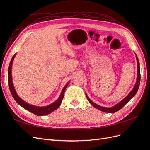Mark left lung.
<instances>
[{"label":"left lung","instance_id":"obj_1","mask_svg":"<svg viewBox=\"0 0 150 150\" xmlns=\"http://www.w3.org/2000/svg\"><path fill=\"white\" fill-rule=\"evenodd\" d=\"M136 57H137V66H138V72H137V83H136L134 87L133 88V90L131 91L130 92V93L124 99H122V100L118 104H117L116 105H115V106L111 107V108H104V107H102L98 105V104H95L94 103H93L91 100H90V99L88 98V96H87V94H86V96L87 99H88V101H89V103L92 104V105L94 107L96 108L98 110H100L101 111L103 112H108V113H114L117 111H119L126 104L128 103L131 99L132 98L134 95L136 94V93H137L138 88H139V83H140V79H141V77H140V69H139V62L138 61V59L136 55Z\"/></svg>","mask_w":150,"mask_h":150}]
</instances>
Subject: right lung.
Returning <instances> with one entry per match:
<instances>
[{"label": "right lung", "mask_w": 150, "mask_h": 150, "mask_svg": "<svg viewBox=\"0 0 150 150\" xmlns=\"http://www.w3.org/2000/svg\"><path fill=\"white\" fill-rule=\"evenodd\" d=\"M16 55V54H15L13 56L12 59L11 61V62L9 64V66H8V86H9V89H10V91L11 93L12 96H13V99H15L16 101L21 105L22 107H23L25 110L28 111H30V112L33 113V114L38 115V116H44L49 114V113L52 112V111H55L56 110L59 108V106H60V104L62 101V99L64 98V94L65 92V89H66L67 86L69 84V82L67 83V84L64 86V88L62 89V92L61 93V95L59 98L57 99V100L56 101L52 104H50V105L46 106V107H37V106H34L33 105H30V104H29L28 103H26L24 102L23 100L18 96V95L17 94L15 89L13 88V83H12V74H11V70H12V62L13 61V59H14L15 56Z\"/></svg>", "instance_id": "1"}]
</instances>
